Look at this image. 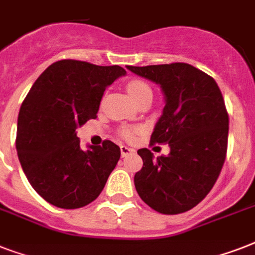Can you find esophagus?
Listing matches in <instances>:
<instances>
[{
  "label": "esophagus",
  "mask_w": 255,
  "mask_h": 255,
  "mask_svg": "<svg viewBox=\"0 0 255 255\" xmlns=\"http://www.w3.org/2000/svg\"><path fill=\"white\" fill-rule=\"evenodd\" d=\"M120 152H122V156H123V157H126V156L131 155V153H133L135 151H133L132 148L127 147V145H122V147H120Z\"/></svg>",
  "instance_id": "1"
}]
</instances>
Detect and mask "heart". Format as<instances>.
<instances>
[{
  "label": "heart",
  "instance_id": "1",
  "mask_svg": "<svg viewBox=\"0 0 255 255\" xmlns=\"http://www.w3.org/2000/svg\"><path fill=\"white\" fill-rule=\"evenodd\" d=\"M127 91L133 100L139 99L140 96H143L144 94H148V92H151L152 94L151 87H149L145 82L139 81V79H132V81L128 82ZM136 133H137V129H136V128H123V129H122V136L127 140L135 139Z\"/></svg>",
  "mask_w": 255,
  "mask_h": 255
}]
</instances>
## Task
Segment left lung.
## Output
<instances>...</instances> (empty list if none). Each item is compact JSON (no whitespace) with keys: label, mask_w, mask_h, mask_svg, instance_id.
I'll return each mask as SVG.
<instances>
[{"label":"left lung","mask_w":255,"mask_h":255,"mask_svg":"<svg viewBox=\"0 0 255 255\" xmlns=\"http://www.w3.org/2000/svg\"><path fill=\"white\" fill-rule=\"evenodd\" d=\"M127 69L160 85L165 96L163 115L151 144H169L168 156L137 151L143 168L135 188L152 209L163 214L188 212L206 197L217 181L228 149L229 115L217 83L188 63Z\"/></svg>","instance_id":"8db88e82"}]
</instances>
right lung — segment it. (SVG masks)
<instances>
[{"mask_svg":"<svg viewBox=\"0 0 255 255\" xmlns=\"http://www.w3.org/2000/svg\"><path fill=\"white\" fill-rule=\"evenodd\" d=\"M122 75L120 66L63 59L50 65L26 95L18 114V159L34 190L51 205H88L119 161L120 148L110 140L83 151L77 128L95 119L106 87Z\"/></svg>","mask_w":255,"mask_h":255,"instance_id":"1","label":"right lung"}]
</instances>
